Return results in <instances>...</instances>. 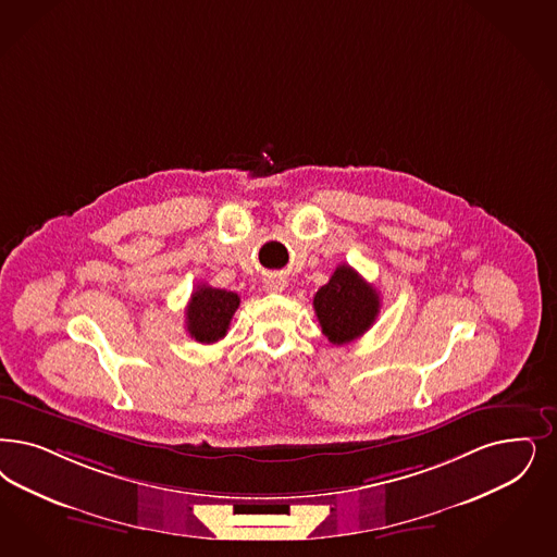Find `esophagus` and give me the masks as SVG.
I'll use <instances>...</instances> for the list:
<instances>
[{
	"label": "esophagus",
	"instance_id": "esophagus-1",
	"mask_svg": "<svg viewBox=\"0 0 557 557\" xmlns=\"http://www.w3.org/2000/svg\"><path fill=\"white\" fill-rule=\"evenodd\" d=\"M265 289L271 292V294H280V292L286 289V280L280 277V275H271V277L265 280Z\"/></svg>",
	"mask_w": 557,
	"mask_h": 557
}]
</instances>
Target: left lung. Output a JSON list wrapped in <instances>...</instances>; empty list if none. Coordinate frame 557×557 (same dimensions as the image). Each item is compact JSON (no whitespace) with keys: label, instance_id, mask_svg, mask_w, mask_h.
Listing matches in <instances>:
<instances>
[{"label":"left lung","instance_id":"8db88e82","mask_svg":"<svg viewBox=\"0 0 557 557\" xmlns=\"http://www.w3.org/2000/svg\"><path fill=\"white\" fill-rule=\"evenodd\" d=\"M312 307L329 342L344 346L374 325L381 310V296L356 269L344 263L314 294Z\"/></svg>","mask_w":557,"mask_h":557}]
</instances>
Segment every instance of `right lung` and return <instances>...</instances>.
Listing matches in <instances>:
<instances>
[{
	"mask_svg": "<svg viewBox=\"0 0 557 557\" xmlns=\"http://www.w3.org/2000/svg\"><path fill=\"white\" fill-rule=\"evenodd\" d=\"M240 305L238 294L228 289L197 286L193 289L191 300L187 305V331L199 344H215L220 342L228 326L236 308Z\"/></svg>",
	"mask_w": 557,
	"mask_h": 557,
	"instance_id": "right-lung-1",
	"label": "right lung"
}]
</instances>
